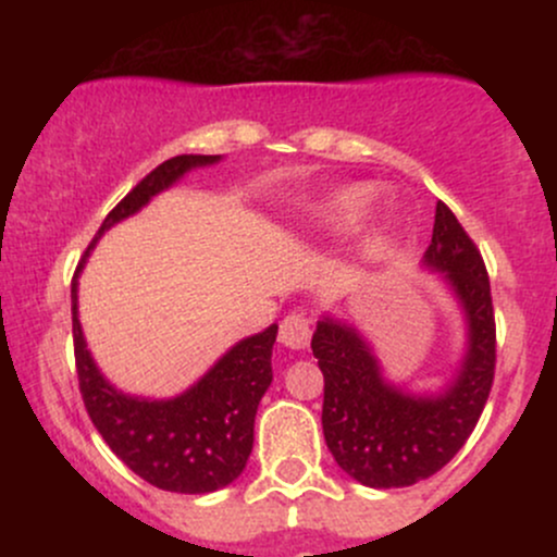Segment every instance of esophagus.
I'll return each instance as SVG.
<instances>
[{
    "label": "esophagus",
    "instance_id": "esophagus-1",
    "mask_svg": "<svg viewBox=\"0 0 557 557\" xmlns=\"http://www.w3.org/2000/svg\"><path fill=\"white\" fill-rule=\"evenodd\" d=\"M311 341V322L300 314H290L283 319L280 324V343L287 345V348H306Z\"/></svg>",
    "mask_w": 557,
    "mask_h": 557
}]
</instances>
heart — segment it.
Here are the masks:
<instances>
[{
  "mask_svg": "<svg viewBox=\"0 0 557 557\" xmlns=\"http://www.w3.org/2000/svg\"><path fill=\"white\" fill-rule=\"evenodd\" d=\"M369 201H372V188H367V185H350V188L337 190L327 207L324 225L330 230H345L356 225Z\"/></svg>",
  "mask_w": 557,
  "mask_h": 557,
  "instance_id": "obj_1",
  "label": "heart"
}]
</instances>
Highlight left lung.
I'll use <instances>...</instances> for the list:
<instances>
[{
	"label": "left lung",
	"mask_w": 557,
	"mask_h": 557,
	"mask_svg": "<svg viewBox=\"0 0 557 557\" xmlns=\"http://www.w3.org/2000/svg\"><path fill=\"white\" fill-rule=\"evenodd\" d=\"M421 264L443 277L466 322L463 356L443 389L413 393L389 382L372 343L345 319L324 314L311 337L324 374V440L345 474L374 490L411 487L437 474L474 432L495 376L487 270L443 201Z\"/></svg>",
	"instance_id": "8db88e82"
}]
</instances>
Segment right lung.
Masks as SVG:
<instances>
[{"label": "right lung", "mask_w": 557, "mask_h": 557, "mask_svg": "<svg viewBox=\"0 0 557 557\" xmlns=\"http://www.w3.org/2000/svg\"><path fill=\"white\" fill-rule=\"evenodd\" d=\"M220 159V154H183L149 172L101 222L75 270L70 290L75 367L88 417L127 469L159 490L181 495H207L222 490L246 469L253 447L259 400L272 385V345L277 341V324L235 343L201 380L175 398H138L114 387L96 367L78 319V274L107 230L138 214L151 198L181 181L185 172L209 168Z\"/></svg>", "instance_id": "right-lung-1"}]
</instances>
